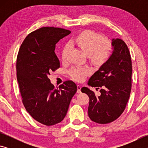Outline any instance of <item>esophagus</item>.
Masks as SVG:
<instances>
[{
    "mask_svg": "<svg viewBox=\"0 0 148 148\" xmlns=\"http://www.w3.org/2000/svg\"><path fill=\"white\" fill-rule=\"evenodd\" d=\"M77 93H81L82 86H79V85H77Z\"/></svg>",
    "mask_w": 148,
    "mask_h": 148,
    "instance_id": "34e87169",
    "label": "esophagus"
}]
</instances>
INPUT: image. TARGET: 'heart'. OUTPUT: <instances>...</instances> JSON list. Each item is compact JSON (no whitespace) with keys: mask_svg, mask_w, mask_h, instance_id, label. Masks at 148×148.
I'll list each match as a JSON object with an SVG mask.
<instances>
[{"mask_svg":"<svg viewBox=\"0 0 148 148\" xmlns=\"http://www.w3.org/2000/svg\"><path fill=\"white\" fill-rule=\"evenodd\" d=\"M71 44H76L92 61L102 62L108 59L112 51V45L110 42L102 38L101 35L92 31H83L77 35L70 41ZM69 44L63 47L61 51V58L65 60L70 49ZM89 69L80 67H74L69 72L72 79L76 81L83 80L89 74Z\"/></svg>","mask_w":148,"mask_h":148,"instance_id":"heart-1","label":"heart"}]
</instances>
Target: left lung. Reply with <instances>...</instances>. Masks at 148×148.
<instances>
[{
	"label": "left lung",
	"instance_id": "1",
	"mask_svg": "<svg viewBox=\"0 0 148 148\" xmlns=\"http://www.w3.org/2000/svg\"><path fill=\"white\" fill-rule=\"evenodd\" d=\"M112 54L92 75L87 84L100 89L101 94L86 87L82 92L89 97L88 115L92 121L106 124L115 121L125 109L131 91L132 61L127 44L121 39H112Z\"/></svg>",
	"mask_w": 148,
	"mask_h": 148
}]
</instances>
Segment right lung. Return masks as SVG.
Wrapping results in <instances>:
<instances>
[{
	"label": "right lung",
	"mask_w": 148,
	"mask_h": 148,
	"mask_svg": "<svg viewBox=\"0 0 148 148\" xmlns=\"http://www.w3.org/2000/svg\"><path fill=\"white\" fill-rule=\"evenodd\" d=\"M71 32L52 27L37 29L25 38L17 57V79L23 104L32 118L47 126L63 120L77 91L71 80L56 88L48 78L50 72L60 67L56 45Z\"/></svg>",
	"instance_id": "right-lung-1"
}]
</instances>
